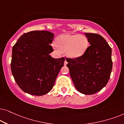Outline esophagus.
Instances as JSON below:
<instances>
[{
	"mask_svg": "<svg viewBox=\"0 0 124 124\" xmlns=\"http://www.w3.org/2000/svg\"><path fill=\"white\" fill-rule=\"evenodd\" d=\"M67 64V61H66V60H65V62H64V65H65V66H66Z\"/></svg>",
	"mask_w": 124,
	"mask_h": 124,
	"instance_id": "34e87169",
	"label": "esophagus"
}]
</instances>
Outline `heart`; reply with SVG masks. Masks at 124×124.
Instances as JSON below:
<instances>
[{"label":"heart","instance_id":"1","mask_svg":"<svg viewBox=\"0 0 124 124\" xmlns=\"http://www.w3.org/2000/svg\"><path fill=\"white\" fill-rule=\"evenodd\" d=\"M89 45L88 39L85 36L78 34H63L57 39V43L53 47L58 53L66 51V54L71 58H78L87 52Z\"/></svg>","mask_w":124,"mask_h":124}]
</instances>
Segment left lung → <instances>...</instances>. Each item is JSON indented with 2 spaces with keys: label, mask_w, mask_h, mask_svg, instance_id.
Returning <instances> with one entry per match:
<instances>
[{
  "label": "left lung",
  "mask_w": 124,
  "mask_h": 124,
  "mask_svg": "<svg viewBox=\"0 0 124 124\" xmlns=\"http://www.w3.org/2000/svg\"><path fill=\"white\" fill-rule=\"evenodd\" d=\"M90 42L80 58H66L75 88L85 95H92L103 89L109 79L112 69V49L99 34L85 33Z\"/></svg>",
  "instance_id": "obj_1"
}]
</instances>
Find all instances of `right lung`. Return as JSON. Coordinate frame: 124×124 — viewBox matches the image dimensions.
I'll list each match as a JSON object with an SVG mask.
<instances>
[{"label":"right lung","mask_w":124,"mask_h":124,"mask_svg":"<svg viewBox=\"0 0 124 124\" xmlns=\"http://www.w3.org/2000/svg\"><path fill=\"white\" fill-rule=\"evenodd\" d=\"M54 34L35 31L23 34L12 48L11 68L15 80L23 91L42 96L50 92L65 58L55 59L51 44Z\"/></svg>","instance_id":"1"}]
</instances>
